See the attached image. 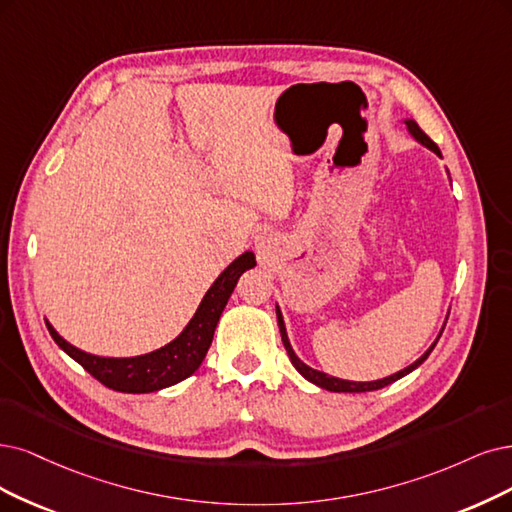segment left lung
Wrapping results in <instances>:
<instances>
[{"label": "left lung", "instance_id": "obj_1", "mask_svg": "<svg viewBox=\"0 0 512 512\" xmlns=\"http://www.w3.org/2000/svg\"><path fill=\"white\" fill-rule=\"evenodd\" d=\"M403 124H405L407 132H409V135H411L415 141H418L420 145H424L426 149H430L432 154H437L439 158H443V156H441V149L437 147V143H434V141L426 135V132L418 126V122H415L413 118H403ZM445 170H447V168H445ZM447 177H449V170H447ZM449 183H451V177H449ZM276 316H278V327H280L282 344H285V348H287V354H289V358H291L293 367H295L301 375H304L308 382H312L314 386L323 388V390H329V392H371V390H380V388L390 386L392 382L401 380V377L409 375L411 371H415V369H418V367L426 361V358L430 356V352L434 350V346H437L439 337H441V333H443V329H445V325H443V327H441V333L437 335V339H434L432 346L418 358V361L411 363L409 367H405V369H401V371H396V373H392V375H388V377H382V380H373V382H352V380H342V377H335V375H327L325 371H318V369H314V367H310V365H306L304 361H301V358L295 354V350H293V346H291V339H289L287 325H285V316H282L278 304H276ZM445 323H447V318H445Z\"/></svg>", "mask_w": 512, "mask_h": 512}]
</instances>
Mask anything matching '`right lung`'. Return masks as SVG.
Instances as JSON below:
<instances>
[{"mask_svg":"<svg viewBox=\"0 0 512 512\" xmlns=\"http://www.w3.org/2000/svg\"><path fill=\"white\" fill-rule=\"evenodd\" d=\"M255 266L257 261L253 251H244L240 257H236L230 266L217 276L211 289L204 293L196 314L189 318L185 329L173 339V342H168L166 346L154 352L122 358L90 354L86 350H80L78 346L69 344L48 320L46 327L56 346L65 354H69L75 363H80L92 377H97L103 386L128 394L158 392L162 388L175 386L183 382L185 377L196 373V369L204 361L208 348H211L221 312L227 304V299L234 293L238 278Z\"/></svg>","mask_w":512,"mask_h":512,"instance_id":"obj_1","label":"right lung"}]
</instances>
